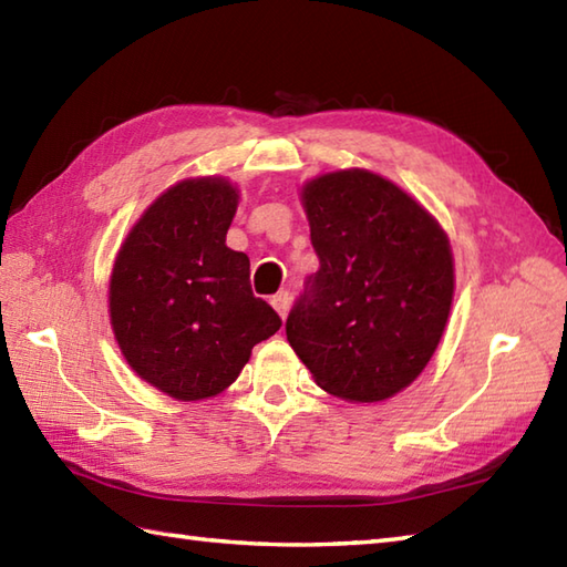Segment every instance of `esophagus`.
I'll list each match as a JSON object with an SVG mask.
<instances>
[{
	"instance_id": "34e87169",
	"label": "esophagus",
	"mask_w": 567,
	"mask_h": 567,
	"mask_svg": "<svg viewBox=\"0 0 567 567\" xmlns=\"http://www.w3.org/2000/svg\"><path fill=\"white\" fill-rule=\"evenodd\" d=\"M270 302H272V307H275V311H277V315H280L282 319L287 317V311H290V302H292V295L290 292H277L272 299H270Z\"/></svg>"
}]
</instances>
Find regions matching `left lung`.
<instances>
[{
  "label": "left lung",
  "instance_id": "8db88e82",
  "mask_svg": "<svg viewBox=\"0 0 567 567\" xmlns=\"http://www.w3.org/2000/svg\"><path fill=\"white\" fill-rule=\"evenodd\" d=\"M302 204L319 270L287 317V341L321 390L388 400L426 368L449 321V236L404 189L368 171L311 179Z\"/></svg>",
  "mask_w": 567,
  "mask_h": 567
}]
</instances>
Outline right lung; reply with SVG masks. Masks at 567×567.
Instances as JSON below:
<instances>
[{"instance_id":"obj_1","label":"right lung","mask_w":567,"mask_h":567,"mask_svg":"<svg viewBox=\"0 0 567 567\" xmlns=\"http://www.w3.org/2000/svg\"><path fill=\"white\" fill-rule=\"evenodd\" d=\"M238 189L221 177L177 183L118 248L112 329L126 363L183 402L224 392L252 346L282 327L250 290V260L226 246Z\"/></svg>"}]
</instances>
